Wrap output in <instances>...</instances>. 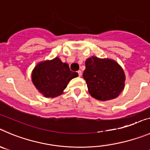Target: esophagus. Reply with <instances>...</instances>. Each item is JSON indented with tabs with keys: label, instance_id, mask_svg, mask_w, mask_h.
I'll return each mask as SVG.
<instances>
[{
	"label": "esophagus",
	"instance_id": "esophagus-1",
	"mask_svg": "<svg viewBox=\"0 0 150 150\" xmlns=\"http://www.w3.org/2000/svg\"><path fill=\"white\" fill-rule=\"evenodd\" d=\"M78 76H79V77L81 76V75H82V74H81V71L78 70Z\"/></svg>",
	"mask_w": 150,
	"mask_h": 150
}]
</instances>
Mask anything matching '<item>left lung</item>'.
<instances>
[{"label": "left lung", "mask_w": 150, "mask_h": 150, "mask_svg": "<svg viewBox=\"0 0 150 150\" xmlns=\"http://www.w3.org/2000/svg\"><path fill=\"white\" fill-rule=\"evenodd\" d=\"M83 77L91 96L102 101L117 98L125 86V74L121 66L109 58H89Z\"/></svg>", "instance_id": "obj_1"}]
</instances>
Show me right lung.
Segmentation results:
<instances>
[{"label": "right lung", "mask_w": 150, "mask_h": 150, "mask_svg": "<svg viewBox=\"0 0 150 150\" xmlns=\"http://www.w3.org/2000/svg\"><path fill=\"white\" fill-rule=\"evenodd\" d=\"M78 76L77 72L70 71L67 63L56 57L38 63L32 72V81L44 97L55 98L62 95L69 82Z\"/></svg>", "instance_id": "add662e5"}]
</instances>
